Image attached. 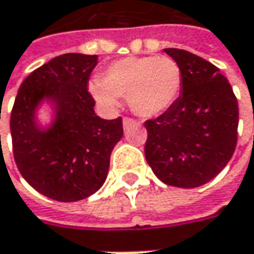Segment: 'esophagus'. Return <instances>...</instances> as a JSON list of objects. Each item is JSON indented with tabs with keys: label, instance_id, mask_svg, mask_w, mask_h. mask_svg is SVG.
Listing matches in <instances>:
<instances>
[{
	"label": "esophagus",
	"instance_id": "34e87169",
	"mask_svg": "<svg viewBox=\"0 0 254 254\" xmlns=\"http://www.w3.org/2000/svg\"><path fill=\"white\" fill-rule=\"evenodd\" d=\"M132 124H135V120H134V119H130V117H124V119H123V126H124V128L130 127Z\"/></svg>",
	"mask_w": 254,
	"mask_h": 254
}]
</instances>
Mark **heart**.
<instances>
[{
    "instance_id": "1",
    "label": "heart",
    "mask_w": 254,
    "mask_h": 254,
    "mask_svg": "<svg viewBox=\"0 0 254 254\" xmlns=\"http://www.w3.org/2000/svg\"><path fill=\"white\" fill-rule=\"evenodd\" d=\"M182 89V70L170 56H130L107 64L100 80L89 84L96 103L114 110L117 97H128L137 116L152 119L168 110Z\"/></svg>"
}]
</instances>
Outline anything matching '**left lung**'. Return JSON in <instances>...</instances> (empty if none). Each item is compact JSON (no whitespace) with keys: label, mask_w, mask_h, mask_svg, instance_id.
<instances>
[{"label":"left lung","mask_w":254,"mask_h":254,"mask_svg":"<svg viewBox=\"0 0 254 254\" xmlns=\"http://www.w3.org/2000/svg\"><path fill=\"white\" fill-rule=\"evenodd\" d=\"M182 70L180 97L144 123L145 158L164 184L196 188L226 167L238 142L239 107L228 79L203 58L164 49Z\"/></svg>","instance_id":"1"}]
</instances>
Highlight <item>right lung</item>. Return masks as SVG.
I'll list each match as a JSON object with an SVG mask.
<instances>
[{
	"label": "right lung",
	"mask_w": 254,
	"mask_h": 254,
	"mask_svg": "<svg viewBox=\"0 0 254 254\" xmlns=\"http://www.w3.org/2000/svg\"><path fill=\"white\" fill-rule=\"evenodd\" d=\"M96 64L97 55L56 56L25 79L15 97L9 122L15 164L51 199L76 202L100 190L123 137L122 117L104 120L93 109L87 83ZM44 100L54 104L55 119L42 130L34 113Z\"/></svg>",
	"instance_id": "right-lung-1"
}]
</instances>
